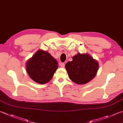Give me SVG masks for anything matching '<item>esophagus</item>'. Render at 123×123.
<instances>
[{"mask_svg": "<svg viewBox=\"0 0 123 123\" xmlns=\"http://www.w3.org/2000/svg\"><path fill=\"white\" fill-rule=\"evenodd\" d=\"M59 65L61 66L62 68H64V67H65V64L63 63V62H61V63L59 64Z\"/></svg>", "mask_w": 123, "mask_h": 123, "instance_id": "1", "label": "esophagus"}]
</instances>
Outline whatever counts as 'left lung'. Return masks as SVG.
Masks as SVG:
<instances>
[{
	"instance_id": "8db88e82",
	"label": "left lung",
	"mask_w": 123,
	"mask_h": 123,
	"mask_svg": "<svg viewBox=\"0 0 123 123\" xmlns=\"http://www.w3.org/2000/svg\"><path fill=\"white\" fill-rule=\"evenodd\" d=\"M65 65L69 78L77 84H85L95 76L98 63L88 54H78Z\"/></svg>"
}]
</instances>
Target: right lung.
Masks as SVG:
<instances>
[{
	"mask_svg": "<svg viewBox=\"0 0 123 123\" xmlns=\"http://www.w3.org/2000/svg\"><path fill=\"white\" fill-rule=\"evenodd\" d=\"M58 68V62L47 51L39 50L27 62L26 69L32 80L44 84L51 79Z\"/></svg>",
	"mask_w": 123,
	"mask_h": 123,
	"instance_id": "obj_1",
	"label": "right lung"
}]
</instances>
